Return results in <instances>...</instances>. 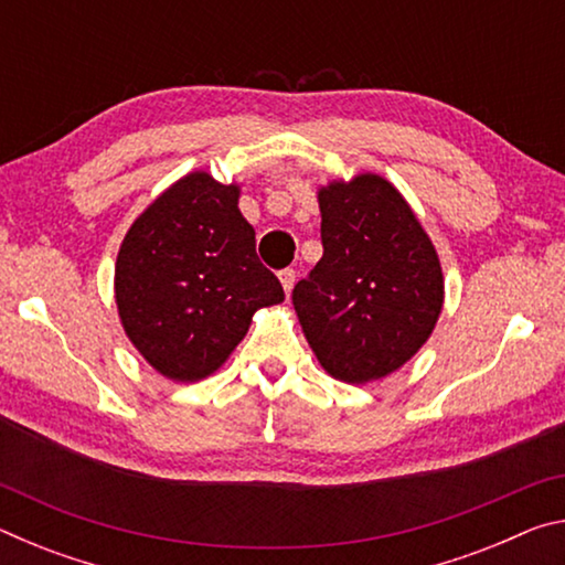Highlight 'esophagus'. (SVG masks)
<instances>
[{
	"label": "esophagus",
	"mask_w": 565,
	"mask_h": 565,
	"mask_svg": "<svg viewBox=\"0 0 565 565\" xmlns=\"http://www.w3.org/2000/svg\"><path fill=\"white\" fill-rule=\"evenodd\" d=\"M279 281H281V286H284V291L291 294L294 284H296V271H294V269H281V271H279Z\"/></svg>",
	"instance_id": "34e87169"
}]
</instances>
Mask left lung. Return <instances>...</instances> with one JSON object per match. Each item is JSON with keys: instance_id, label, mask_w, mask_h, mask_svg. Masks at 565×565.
Wrapping results in <instances>:
<instances>
[{"instance_id": "obj_1", "label": "left lung", "mask_w": 565, "mask_h": 565, "mask_svg": "<svg viewBox=\"0 0 565 565\" xmlns=\"http://www.w3.org/2000/svg\"><path fill=\"white\" fill-rule=\"evenodd\" d=\"M323 256L291 301L321 366L347 384L391 374L431 337L444 306L436 248L376 174L319 191Z\"/></svg>"}]
</instances>
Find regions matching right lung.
Segmentation results:
<instances>
[{
    "label": "right lung",
    "mask_w": 565,
    "mask_h": 565,
    "mask_svg": "<svg viewBox=\"0 0 565 565\" xmlns=\"http://www.w3.org/2000/svg\"><path fill=\"white\" fill-rule=\"evenodd\" d=\"M236 204V186L194 171L124 236L114 274L119 317L134 347L167 379L209 376L244 339L252 313L284 301Z\"/></svg>",
    "instance_id": "obj_1"
}]
</instances>
